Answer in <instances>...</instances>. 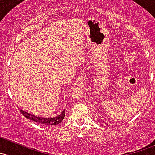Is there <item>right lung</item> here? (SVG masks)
<instances>
[{
    "instance_id": "1",
    "label": "right lung",
    "mask_w": 155,
    "mask_h": 155,
    "mask_svg": "<svg viewBox=\"0 0 155 155\" xmlns=\"http://www.w3.org/2000/svg\"><path fill=\"white\" fill-rule=\"evenodd\" d=\"M20 113L23 114V116H25L26 118H27L28 119H30V120L33 121L35 123H39V124L43 125V126H56V125L59 124L60 123H61L63 120V119L64 118L65 116V110H63L61 112V113L58 116H55V117H50V118H45V117H41V116H36L35 115L30 114V113H27V112L24 111V110L20 109Z\"/></svg>"
}]
</instances>
